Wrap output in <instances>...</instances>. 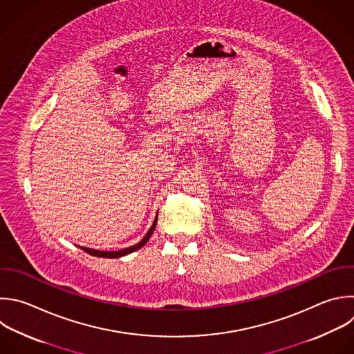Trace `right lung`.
<instances>
[{"instance_id": "right-lung-1", "label": "right lung", "mask_w": 354, "mask_h": 354, "mask_svg": "<svg viewBox=\"0 0 354 354\" xmlns=\"http://www.w3.org/2000/svg\"><path fill=\"white\" fill-rule=\"evenodd\" d=\"M157 219H158V214L156 215L154 222H153L151 227L149 229V232L146 233V236H145L139 243H136V245H133V246H131V248H127V249H122V250H116V252H101V250H94V249L83 248V246H82L80 249L84 250V252L88 253V254H91V256H95V257H104V259H120V257H124V256H127V254H131V253H133V252L142 249V248L149 242V239L151 238V234H153V232H154V229H156Z\"/></svg>"}]
</instances>
